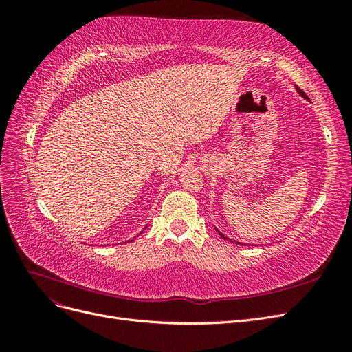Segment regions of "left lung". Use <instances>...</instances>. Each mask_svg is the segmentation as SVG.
Instances as JSON below:
<instances>
[{
	"mask_svg": "<svg viewBox=\"0 0 352 352\" xmlns=\"http://www.w3.org/2000/svg\"><path fill=\"white\" fill-rule=\"evenodd\" d=\"M295 88H296V91H298V94H300V95H301V97H304V98H305V100H308V97H307V95H305V92H304V91H301V89H300V88H298V87H295ZM217 232H219V230H217ZM219 235H220V236H221V238H223V239H229V238H226V236H225V235H223V233H221V232H219ZM229 241H230V242H233V241H232V239H229Z\"/></svg>",
	"mask_w": 352,
	"mask_h": 352,
	"instance_id": "left-lung-1",
	"label": "left lung"
}]
</instances>
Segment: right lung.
I'll return each mask as SVG.
<instances>
[{
    "label": "right lung",
    "mask_w": 352,
    "mask_h": 352,
    "mask_svg": "<svg viewBox=\"0 0 352 352\" xmlns=\"http://www.w3.org/2000/svg\"><path fill=\"white\" fill-rule=\"evenodd\" d=\"M132 241H133V239H132Z\"/></svg>",
    "instance_id": "obj_1"
}]
</instances>
